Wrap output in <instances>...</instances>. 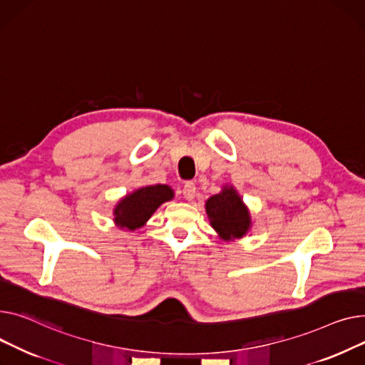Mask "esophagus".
Listing matches in <instances>:
<instances>
[{
	"label": "esophagus",
	"mask_w": 365,
	"mask_h": 365,
	"mask_svg": "<svg viewBox=\"0 0 365 365\" xmlns=\"http://www.w3.org/2000/svg\"><path fill=\"white\" fill-rule=\"evenodd\" d=\"M182 196L187 199V200H192L196 196V185L195 182L191 181H187L182 187Z\"/></svg>",
	"instance_id": "obj_1"
}]
</instances>
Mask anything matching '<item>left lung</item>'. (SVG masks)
<instances>
[{
	"mask_svg": "<svg viewBox=\"0 0 365 365\" xmlns=\"http://www.w3.org/2000/svg\"><path fill=\"white\" fill-rule=\"evenodd\" d=\"M206 212L210 225L225 240L243 237L250 227L249 212L232 187L212 196L206 202Z\"/></svg>",
	"mask_w": 365,
	"mask_h": 365,
	"instance_id": "left-lung-1",
	"label": "left lung"
}]
</instances>
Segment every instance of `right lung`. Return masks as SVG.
<instances>
[{"label":"right lung","mask_w":365,"mask_h":365,"mask_svg":"<svg viewBox=\"0 0 365 365\" xmlns=\"http://www.w3.org/2000/svg\"><path fill=\"white\" fill-rule=\"evenodd\" d=\"M173 197L174 191L168 185L159 184L140 188L119 202L115 209V221L120 228H140L162 203Z\"/></svg>","instance_id":"obj_1"}]
</instances>
